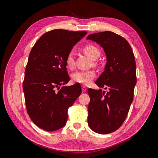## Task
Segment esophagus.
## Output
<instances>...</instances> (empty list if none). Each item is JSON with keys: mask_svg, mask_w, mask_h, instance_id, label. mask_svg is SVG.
I'll return each instance as SVG.
<instances>
[{"mask_svg": "<svg viewBox=\"0 0 158 158\" xmlns=\"http://www.w3.org/2000/svg\"><path fill=\"white\" fill-rule=\"evenodd\" d=\"M86 89H87L86 87L84 86V85H82V92H85V91H86Z\"/></svg>", "mask_w": 158, "mask_h": 158, "instance_id": "34e87169", "label": "esophagus"}]
</instances>
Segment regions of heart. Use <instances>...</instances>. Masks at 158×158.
Listing matches in <instances>:
<instances>
[{
  "label": "heart",
  "instance_id": "heart-1",
  "mask_svg": "<svg viewBox=\"0 0 158 158\" xmlns=\"http://www.w3.org/2000/svg\"><path fill=\"white\" fill-rule=\"evenodd\" d=\"M83 51L89 58L92 60L97 59L99 55L100 51L96 46L93 45H88L84 47ZM74 56L73 52H70L66 58V64L67 67L72 69L74 66ZM95 76V73L93 70H78L74 72L72 74V80L76 83L83 84H89L94 80Z\"/></svg>",
  "mask_w": 158,
  "mask_h": 158
}]
</instances>
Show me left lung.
Listing matches in <instances>:
<instances>
[{
	"mask_svg": "<svg viewBox=\"0 0 158 158\" xmlns=\"http://www.w3.org/2000/svg\"><path fill=\"white\" fill-rule=\"evenodd\" d=\"M86 40L100 45L106 55L104 71L95 82L100 89L88 90V125L95 132L106 135L123 125L132 102L136 84L135 55L125 38L112 31L93 33Z\"/></svg>",
	"mask_w": 158,
	"mask_h": 158,
	"instance_id": "1",
	"label": "left lung"
}]
</instances>
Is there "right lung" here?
<instances>
[{
	"label": "right lung",
	"instance_id": "right-lung-1",
	"mask_svg": "<svg viewBox=\"0 0 158 158\" xmlns=\"http://www.w3.org/2000/svg\"><path fill=\"white\" fill-rule=\"evenodd\" d=\"M87 32L54 30L44 33L33 45L23 82L26 106L33 123L46 131L65 126L68 109L82 93L80 84L69 82L66 58Z\"/></svg>",
	"mask_w": 158,
	"mask_h": 158
}]
</instances>
